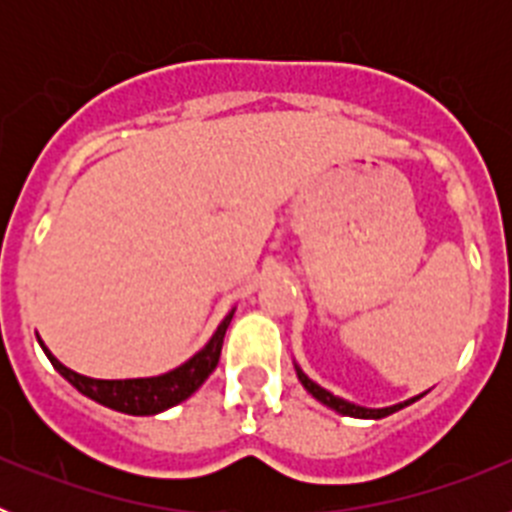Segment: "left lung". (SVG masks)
<instances>
[{"label":"left lung","instance_id":"8db88e82","mask_svg":"<svg viewBox=\"0 0 512 512\" xmlns=\"http://www.w3.org/2000/svg\"><path fill=\"white\" fill-rule=\"evenodd\" d=\"M295 372H297V379H300V382H302V387H305V390L310 392V395L315 397V400L323 402L325 408L336 410V413H341V415H348V418H366V420L387 418V415L397 413V410H402V408H408L410 402L420 400V397L425 395V392H423V395L410 397V400H405V402H397V405H390V408H364V405H356V402L343 400V397L333 395V392H328V390H325V387H320L318 382H312V379L307 377V374L302 372V369L297 364H295Z\"/></svg>","mask_w":512,"mask_h":512}]
</instances>
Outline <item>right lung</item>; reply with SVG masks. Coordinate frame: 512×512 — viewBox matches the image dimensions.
<instances>
[{
	"mask_svg": "<svg viewBox=\"0 0 512 512\" xmlns=\"http://www.w3.org/2000/svg\"><path fill=\"white\" fill-rule=\"evenodd\" d=\"M233 312L223 318V323L217 325V330L212 333L210 341L205 343V348H200L197 354L189 361H184L182 366H176L171 372L158 374V377H140V379H92L84 377V374L74 372L69 366H63L56 356L48 351L43 341L38 338L40 348L45 351V356L51 359V364L56 366V372L61 374L66 382H71L81 395H87L89 400L99 402L104 408H112L117 413L125 415H156L164 413V410L174 408L179 402H184L187 397H192L194 392L200 390L205 379L215 372L217 361H220V351H223V338L225 330H228L230 320H233Z\"/></svg>",
	"mask_w": 512,
	"mask_h": 512,
	"instance_id": "1",
	"label": "right lung"
}]
</instances>
